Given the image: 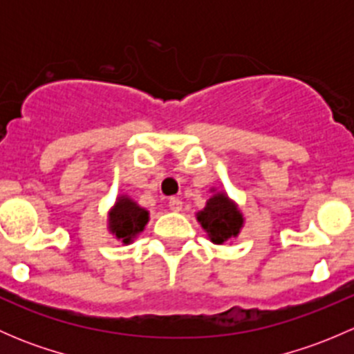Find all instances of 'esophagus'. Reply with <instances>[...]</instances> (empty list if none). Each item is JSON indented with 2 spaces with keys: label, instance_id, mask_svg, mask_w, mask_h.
<instances>
[{
  "label": "esophagus",
  "instance_id": "34e87169",
  "mask_svg": "<svg viewBox=\"0 0 354 354\" xmlns=\"http://www.w3.org/2000/svg\"><path fill=\"white\" fill-rule=\"evenodd\" d=\"M181 207H183V202H181L180 198H176V197L169 198V209L171 210H174V212H180Z\"/></svg>",
  "mask_w": 354,
  "mask_h": 354
}]
</instances>
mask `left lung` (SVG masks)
<instances>
[{
    "mask_svg": "<svg viewBox=\"0 0 354 354\" xmlns=\"http://www.w3.org/2000/svg\"><path fill=\"white\" fill-rule=\"evenodd\" d=\"M197 221L205 230L207 236L216 245L236 238L243 227V214L224 192H217L207 200L203 210L197 214Z\"/></svg>",
    "mask_w": 354,
    "mask_h": 354,
    "instance_id": "left-lung-1",
    "label": "left lung"
}]
</instances>
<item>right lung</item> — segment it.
<instances>
[{"label":"right lung","mask_w":354,"mask_h":354,"mask_svg":"<svg viewBox=\"0 0 354 354\" xmlns=\"http://www.w3.org/2000/svg\"><path fill=\"white\" fill-rule=\"evenodd\" d=\"M108 223L111 233L124 245H128L144 231L145 224L149 223V210L142 209L127 195H121L109 210Z\"/></svg>","instance_id":"add662e5"}]
</instances>
